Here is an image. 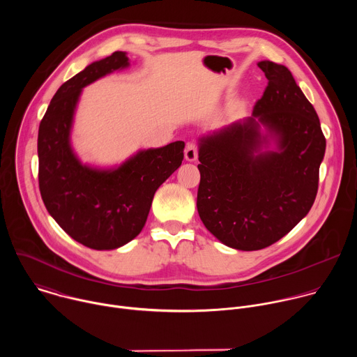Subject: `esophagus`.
I'll use <instances>...</instances> for the list:
<instances>
[{
  "label": "esophagus",
  "instance_id": "1",
  "mask_svg": "<svg viewBox=\"0 0 357 357\" xmlns=\"http://www.w3.org/2000/svg\"><path fill=\"white\" fill-rule=\"evenodd\" d=\"M185 160L189 162H193L197 160V145L193 142H189L185 148Z\"/></svg>",
  "mask_w": 357,
  "mask_h": 357
}]
</instances>
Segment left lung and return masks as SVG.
Segmentation results:
<instances>
[{
	"label": "left lung",
	"instance_id": "left-lung-1",
	"mask_svg": "<svg viewBox=\"0 0 357 357\" xmlns=\"http://www.w3.org/2000/svg\"><path fill=\"white\" fill-rule=\"evenodd\" d=\"M257 65L268 86L251 117L199 138L200 220L243 251L271 245L308 215L326 148L318 114L291 72L270 61Z\"/></svg>",
	"mask_w": 357,
	"mask_h": 357
}]
</instances>
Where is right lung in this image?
<instances>
[{
  "instance_id": "1",
  "label": "right lung",
  "mask_w": 357,
  "mask_h": 357,
  "mask_svg": "<svg viewBox=\"0 0 357 357\" xmlns=\"http://www.w3.org/2000/svg\"><path fill=\"white\" fill-rule=\"evenodd\" d=\"M128 66L126 52L90 63L58 89L39 124V190L46 211L93 250H114L137 237L157 189L183 160V141L141 149L114 168L82 164L75 154L70 134L83 87Z\"/></svg>"
}]
</instances>
